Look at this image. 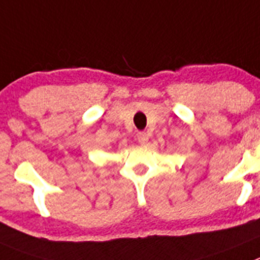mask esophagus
<instances>
[{"label":"esophagus","instance_id":"1","mask_svg":"<svg viewBox=\"0 0 260 260\" xmlns=\"http://www.w3.org/2000/svg\"><path fill=\"white\" fill-rule=\"evenodd\" d=\"M137 140H139L140 144H145V142L149 140V136H147V133L145 132H139L137 133Z\"/></svg>","mask_w":260,"mask_h":260}]
</instances>
